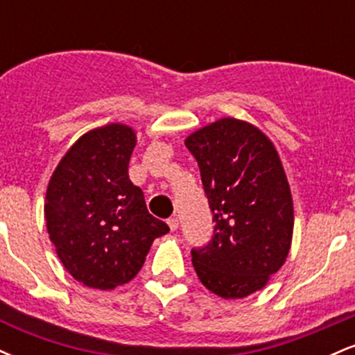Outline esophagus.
<instances>
[{"label": "esophagus", "mask_w": 355, "mask_h": 355, "mask_svg": "<svg viewBox=\"0 0 355 355\" xmlns=\"http://www.w3.org/2000/svg\"><path fill=\"white\" fill-rule=\"evenodd\" d=\"M166 223H168L170 230H172V232H175V230L178 229V218L177 217H170L168 220H166Z\"/></svg>", "instance_id": "1"}]
</instances>
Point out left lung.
Masks as SVG:
<instances>
[{"mask_svg":"<svg viewBox=\"0 0 355 355\" xmlns=\"http://www.w3.org/2000/svg\"><path fill=\"white\" fill-rule=\"evenodd\" d=\"M185 146L197 160L214 215V237L191 248L200 282L223 299L260 291L291 250L294 207L272 141L247 121L222 118L191 133Z\"/></svg>","mask_w":355,"mask_h":355,"instance_id":"1","label":"left lung"}]
</instances>
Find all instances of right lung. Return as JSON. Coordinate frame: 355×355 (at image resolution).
I'll list each match as a JSON object with an SVG mask.
<instances>
[{
    "label": "right lung",
    "mask_w": 355,
    "mask_h": 355,
    "mask_svg": "<svg viewBox=\"0 0 355 355\" xmlns=\"http://www.w3.org/2000/svg\"><path fill=\"white\" fill-rule=\"evenodd\" d=\"M137 137L112 123L85 133L56 166L44 218L61 263L87 287L110 291L144 267L168 225L146 210L144 191L128 178Z\"/></svg>",
    "instance_id": "right-lung-1"
}]
</instances>
